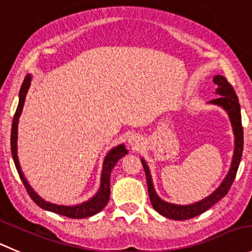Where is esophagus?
<instances>
[{
    "instance_id": "34e87169",
    "label": "esophagus",
    "mask_w": 252,
    "mask_h": 252,
    "mask_svg": "<svg viewBox=\"0 0 252 252\" xmlns=\"http://www.w3.org/2000/svg\"><path fill=\"white\" fill-rule=\"evenodd\" d=\"M139 141H141V138H139V136H137V134H131V136L128 137V143L131 144L132 147L139 146Z\"/></svg>"
}]
</instances>
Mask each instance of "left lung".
I'll list each match as a JSON object with an SVG mask.
<instances>
[{
    "label": "left lung",
    "instance_id": "8db88e82",
    "mask_svg": "<svg viewBox=\"0 0 252 252\" xmlns=\"http://www.w3.org/2000/svg\"><path fill=\"white\" fill-rule=\"evenodd\" d=\"M214 84H217V91L216 93L219 94L217 99L211 100V104L214 105L221 106L224 110L228 113L229 119H230L231 126H233L234 137H235V147H234V154H233V160H231L230 169H229L228 174L224 178L223 183L219 185L217 190L213 191L208 197L203 198V200L198 201V202L192 203V205L188 206H181V205H174V203L165 202L158 197L156 190H154L153 181H152L151 173L147 163L144 159H141L142 165L144 168V173H146L147 178V185H148V193L149 198H151V203L153 208L158 212L161 216L166 217V218L174 219V220H185V219L193 218V217L198 216V214L203 213L211 208L212 206L216 205L219 200L224 197L228 193L229 189H230L231 184H233L234 179L236 176V171H238L239 164H240L241 154H243V147H244V131L243 125H241V114H240V104H239V99L236 96L234 88L231 84L226 81L225 77L223 76H214L213 78Z\"/></svg>",
    "mask_w": 252,
    "mask_h": 252
}]
</instances>
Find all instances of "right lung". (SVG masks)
<instances>
[{
  "label": "right lung",
  "instance_id": "right-lung-1",
  "mask_svg": "<svg viewBox=\"0 0 252 252\" xmlns=\"http://www.w3.org/2000/svg\"><path fill=\"white\" fill-rule=\"evenodd\" d=\"M32 82V76H28L24 78L23 84L21 87V91H19V103L17 106L16 114H14L13 123H12V131H11V152L12 157H13L14 164H16L17 171L19 174V178H21L22 183L24 184L27 189V192L29 193L32 200L41 207L42 210H46L50 212H54V213L61 214V216L68 217V218H74V219H81V218H87V217L94 216V214L99 213L104 207L106 206V203L109 202V198H110V175L111 171H113L114 166L118 163L119 159L123 158L124 156H126L128 152H127L126 147L124 144L115 147V148L111 149L108 154H106L105 159H104L103 163V170H101V179H100V188H99L98 192L95 193V196L91 198V200L86 201V202L81 203V205L76 206H60V205H54V203L46 202L45 200H42L40 196L35 192V191L32 189V186L29 185L27 179L24 178V174L22 171L21 165H19L18 160V153H17V138H18V121L21 118L22 110H23L24 101H26L27 93H28V89L31 87Z\"/></svg>",
  "mask_w": 252,
  "mask_h": 252
}]
</instances>
